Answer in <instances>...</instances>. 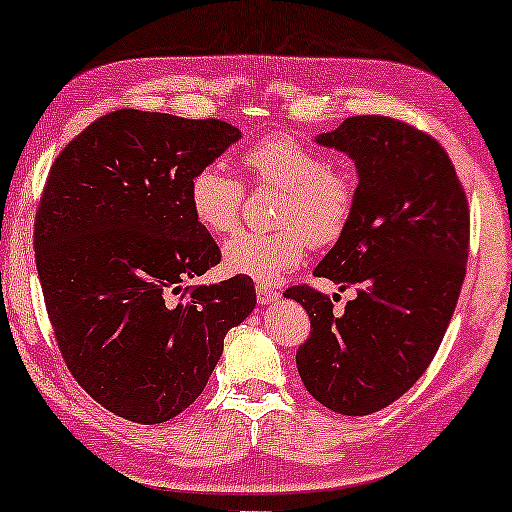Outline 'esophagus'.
<instances>
[{"label":"esophagus","mask_w":512,"mask_h":512,"mask_svg":"<svg viewBox=\"0 0 512 512\" xmlns=\"http://www.w3.org/2000/svg\"><path fill=\"white\" fill-rule=\"evenodd\" d=\"M256 296H258V303H261V305H270V303H277V300H279L277 289H272V286H268V284H256Z\"/></svg>","instance_id":"1"}]
</instances>
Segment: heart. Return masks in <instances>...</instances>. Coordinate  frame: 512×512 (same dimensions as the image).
I'll use <instances>...</instances> for the list:
<instances>
[{
	"label": "heart",
	"mask_w": 512,
	"mask_h": 512,
	"mask_svg": "<svg viewBox=\"0 0 512 512\" xmlns=\"http://www.w3.org/2000/svg\"><path fill=\"white\" fill-rule=\"evenodd\" d=\"M242 167L258 186H272L279 200L268 233L242 230L223 244V268L270 284L303 261L307 242L331 244L347 228L356 184L321 153L291 137H268L244 151ZM242 184L223 165H205L188 184V205L209 233L223 235L240 223Z\"/></svg>",
	"instance_id": "1"
}]
</instances>
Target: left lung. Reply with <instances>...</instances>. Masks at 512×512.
Segmentation results:
<instances>
[{
  "label": "left lung",
  "instance_id": "1",
  "mask_svg": "<svg viewBox=\"0 0 512 512\" xmlns=\"http://www.w3.org/2000/svg\"><path fill=\"white\" fill-rule=\"evenodd\" d=\"M314 142L352 158L347 228L314 268L354 286L340 317L310 286L284 293L310 314L296 363L328 410L363 417L401 398L436 356L468 261V202L436 139L389 116H352Z\"/></svg>",
  "mask_w": 512,
  "mask_h": 512
}]
</instances>
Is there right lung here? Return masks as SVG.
Segmentation results:
<instances>
[{"label": "right lung", "instance_id": "right-lung-1", "mask_svg": "<svg viewBox=\"0 0 512 512\" xmlns=\"http://www.w3.org/2000/svg\"><path fill=\"white\" fill-rule=\"evenodd\" d=\"M237 139L216 118L121 109L72 139L48 174L34 223L48 317L76 382L130 422L184 412L256 307L244 275L172 298L221 261L188 184Z\"/></svg>", "mask_w": 512, "mask_h": 512}]
</instances>
